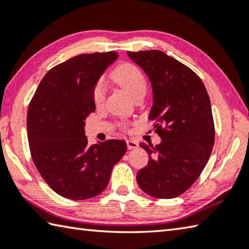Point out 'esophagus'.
Segmentation results:
<instances>
[{"label":"esophagus","mask_w":249,"mask_h":249,"mask_svg":"<svg viewBox=\"0 0 249 249\" xmlns=\"http://www.w3.org/2000/svg\"><path fill=\"white\" fill-rule=\"evenodd\" d=\"M126 143H127V148L129 149H135V148H137V146H138V143H137V142H135V140H132V139H128V140H126Z\"/></svg>","instance_id":"1"}]
</instances>
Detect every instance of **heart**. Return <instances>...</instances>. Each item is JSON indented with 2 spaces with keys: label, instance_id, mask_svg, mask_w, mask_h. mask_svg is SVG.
<instances>
[{
  "label": "heart",
  "instance_id": "obj_1",
  "mask_svg": "<svg viewBox=\"0 0 249 249\" xmlns=\"http://www.w3.org/2000/svg\"><path fill=\"white\" fill-rule=\"evenodd\" d=\"M111 78L116 85L135 98L146 92L147 80L142 71L133 63H122L111 71ZM106 99V89L102 83H97L92 89V100L97 107H101Z\"/></svg>",
  "mask_w": 249,
  "mask_h": 249
}]
</instances>
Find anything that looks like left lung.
<instances>
[{
    "label": "left lung",
    "instance_id": "8db88e82",
    "mask_svg": "<svg viewBox=\"0 0 249 249\" xmlns=\"http://www.w3.org/2000/svg\"><path fill=\"white\" fill-rule=\"evenodd\" d=\"M148 75L153 105L149 119L162 142L139 144L149 161L138 171L142 191L160 199L182 195L199 178L214 143L210 98L195 71L159 50L127 52Z\"/></svg>",
    "mask_w": 249,
    "mask_h": 249
}]
</instances>
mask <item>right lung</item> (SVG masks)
<instances>
[{
    "label": "right lung",
    "mask_w": 249,
    "mask_h": 249,
    "mask_svg": "<svg viewBox=\"0 0 249 249\" xmlns=\"http://www.w3.org/2000/svg\"><path fill=\"white\" fill-rule=\"evenodd\" d=\"M114 51L79 54L50 70L27 113V135L36 168L62 197L83 200L101 194L125 155L124 140L89 146L85 120L96 110L92 89L117 58Z\"/></svg>",
    "instance_id": "right-lung-1"
}]
</instances>
